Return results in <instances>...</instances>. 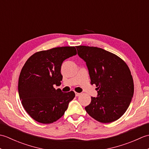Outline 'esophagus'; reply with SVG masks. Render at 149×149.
Segmentation results:
<instances>
[{
  "instance_id": "obj_1",
  "label": "esophagus",
  "mask_w": 149,
  "mask_h": 149,
  "mask_svg": "<svg viewBox=\"0 0 149 149\" xmlns=\"http://www.w3.org/2000/svg\"><path fill=\"white\" fill-rule=\"evenodd\" d=\"M81 95V93H77V92H75V96L76 97H79Z\"/></svg>"
}]
</instances>
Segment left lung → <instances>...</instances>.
Instances as JSON below:
<instances>
[{"label": "left lung", "instance_id": "left-lung-1", "mask_svg": "<svg viewBox=\"0 0 149 149\" xmlns=\"http://www.w3.org/2000/svg\"><path fill=\"white\" fill-rule=\"evenodd\" d=\"M77 54L86 62L91 84L97 87L85 110L102 123L120 118L127 109L134 93L133 79L127 64L118 56L95 47L77 46Z\"/></svg>", "mask_w": 149, "mask_h": 149}]
</instances>
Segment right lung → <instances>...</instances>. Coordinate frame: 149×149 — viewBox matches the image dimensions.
<instances>
[{"instance_id": "add662e5", "label": "right lung", "mask_w": 149, "mask_h": 149, "mask_svg": "<svg viewBox=\"0 0 149 149\" xmlns=\"http://www.w3.org/2000/svg\"><path fill=\"white\" fill-rule=\"evenodd\" d=\"M76 54L74 47H56L36 52L24 65L18 79L19 97L26 112L38 122L57 121L75 97L73 91L64 93L54 86L61 84L63 61Z\"/></svg>"}]
</instances>
